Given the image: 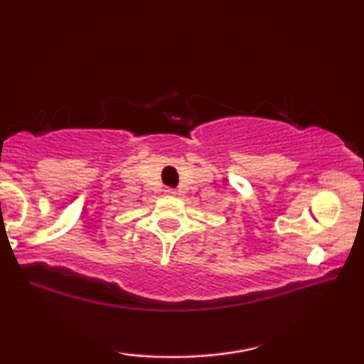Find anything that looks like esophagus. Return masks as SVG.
Returning <instances> with one entry per match:
<instances>
[{
    "label": "esophagus",
    "instance_id": "1",
    "mask_svg": "<svg viewBox=\"0 0 364 364\" xmlns=\"http://www.w3.org/2000/svg\"><path fill=\"white\" fill-rule=\"evenodd\" d=\"M166 193L167 196H176V191L173 188H166Z\"/></svg>",
    "mask_w": 364,
    "mask_h": 364
}]
</instances>
